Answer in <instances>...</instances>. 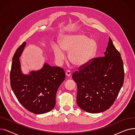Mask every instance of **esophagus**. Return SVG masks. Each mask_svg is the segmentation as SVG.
Listing matches in <instances>:
<instances>
[{"mask_svg":"<svg viewBox=\"0 0 135 135\" xmlns=\"http://www.w3.org/2000/svg\"><path fill=\"white\" fill-rule=\"evenodd\" d=\"M71 74H72V72H70L69 70H68L66 72V75L67 76H70V75H71Z\"/></svg>","mask_w":135,"mask_h":135,"instance_id":"34e87169","label":"esophagus"}]
</instances>
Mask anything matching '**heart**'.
Returning <instances> with one entry per match:
<instances>
[{"instance_id":"1","label":"heart","mask_w":135,"mask_h":135,"mask_svg":"<svg viewBox=\"0 0 135 135\" xmlns=\"http://www.w3.org/2000/svg\"><path fill=\"white\" fill-rule=\"evenodd\" d=\"M60 46L54 48V54L57 61L61 63L65 59L63 51L69 52V61L77 67L86 66L90 63L95 58L97 51L96 41L83 34L65 36L60 40Z\"/></svg>"}]
</instances>
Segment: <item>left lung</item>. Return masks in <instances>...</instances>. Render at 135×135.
<instances>
[{
	"label": "left lung",
	"instance_id": "8db88e82",
	"mask_svg": "<svg viewBox=\"0 0 135 135\" xmlns=\"http://www.w3.org/2000/svg\"><path fill=\"white\" fill-rule=\"evenodd\" d=\"M124 77L121 55L109 38L104 56L94 58L72 74L78 87V105L90 113L107 110L116 100Z\"/></svg>",
	"mask_w": 135,
	"mask_h": 135
}]
</instances>
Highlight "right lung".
Returning <instances> with one entry per match:
<instances>
[{"mask_svg": "<svg viewBox=\"0 0 135 135\" xmlns=\"http://www.w3.org/2000/svg\"><path fill=\"white\" fill-rule=\"evenodd\" d=\"M26 44L23 42L13 56L10 85L19 102L27 110L34 114H44L55 106L57 91L65 80V73L61 67L45 63L38 71H32L27 75L23 74L19 57Z\"/></svg>", "mask_w": 135, "mask_h": 135, "instance_id": "obj_1", "label": "right lung"}]
</instances>
